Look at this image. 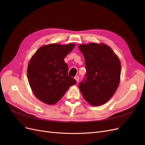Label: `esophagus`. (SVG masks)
Wrapping results in <instances>:
<instances>
[{"label":"esophagus","mask_w":145,"mask_h":145,"mask_svg":"<svg viewBox=\"0 0 145 145\" xmlns=\"http://www.w3.org/2000/svg\"><path fill=\"white\" fill-rule=\"evenodd\" d=\"M74 78H75L76 80L77 81V82H78V80H79V77H78V76H75V77H74Z\"/></svg>","instance_id":"34e87169"}]
</instances>
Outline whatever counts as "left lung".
Instances as JSON below:
<instances>
[{
  "label": "left lung",
  "instance_id": "obj_1",
  "mask_svg": "<svg viewBox=\"0 0 145 145\" xmlns=\"http://www.w3.org/2000/svg\"><path fill=\"white\" fill-rule=\"evenodd\" d=\"M85 57L86 74L78 85L83 97L92 106L106 103L119 85L121 64L115 52L104 43L78 45Z\"/></svg>",
  "mask_w": 145,
  "mask_h": 145
}]
</instances>
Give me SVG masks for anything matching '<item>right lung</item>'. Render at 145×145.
<instances>
[{"instance_id":"right-lung-1","label":"right lung","mask_w":145,"mask_h":145,"mask_svg":"<svg viewBox=\"0 0 145 145\" xmlns=\"http://www.w3.org/2000/svg\"><path fill=\"white\" fill-rule=\"evenodd\" d=\"M75 46L74 43L43 45L29 60L27 76L35 96L42 102L54 105L69 88L77 83L68 75V67L64 58Z\"/></svg>"}]
</instances>
